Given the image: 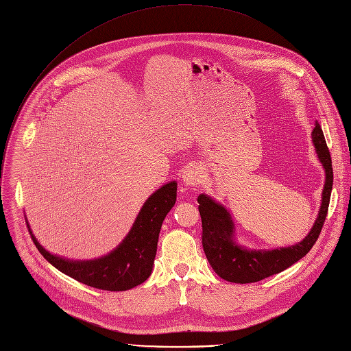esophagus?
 <instances>
[{
    "mask_svg": "<svg viewBox=\"0 0 351 351\" xmlns=\"http://www.w3.org/2000/svg\"><path fill=\"white\" fill-rule=\"evenodd\" d=\"M182 179H183L184 186L195 190L198 187V184L203 182V171L198 165H190L184 169Z\"/></svg>",
    "mask_w": 351,
    "mask_h": 351,
    "instance_id": "obj_1",
    "label": "esophagus"
}]
</instances>
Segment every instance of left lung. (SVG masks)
<instances>
[{"instance_id":"left-lung-1","label":"left lung","mask_w":351,"mask_h":351,"mask_svg":"<svg viewBox=\"0 0 351 351\" xmlns=\"http://www.w3.org/2000/svg\"><path fill=\"white\" fill-rule=\"evenodd\" d=\"M317 157L325 171L321 207L308 234L295 244L272 250L247 248L236 240V228L230 213L208 194H199L198 211L203 222V247L215 274L233 283H253L276 275L302 260L317 241L325 222L333 184L332 160L322 129L315 121L311 132Z\"/></svg>"}]
</instances>
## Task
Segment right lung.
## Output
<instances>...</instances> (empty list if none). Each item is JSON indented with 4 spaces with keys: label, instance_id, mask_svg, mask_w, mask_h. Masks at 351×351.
<instances>
[{
    "label": "right lung",
    "instance_id": "obj_1",
    "mask_svg": "<svg viewBox=\"0 0 351 351\" xmlns=\"http://www.w3.org/2000/svg\"><path fill=\"white\" fill-rule=\"evenodd\" d=\"M176 190V180L156 190L144 202L125 239L111 253L93 260H69L51 254L38 243L27 219L26 223L41 256L58 271L95 289L123 291L141 285L152 275L160 230L175 206Z\"/></svg>",
    "mask_w": 351,
    "mask_h": 351
}]
</instances>
